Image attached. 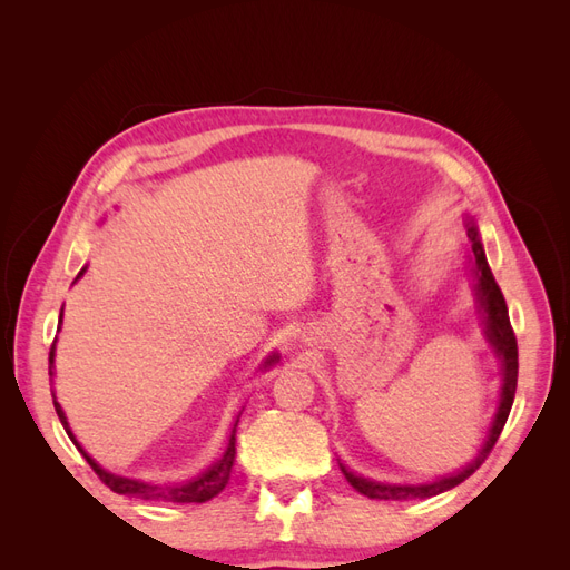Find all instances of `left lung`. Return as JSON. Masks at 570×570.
<instances>
[{"label": "left lung", "mask_w": 570, "mask_h": 570, "mask_svg": "<svg viewBox=\"0 0 570 570\" xmlns=\"http://www.w3.org/2000/svg\"><path fill=\"white\" fill-rule=\"evenodd\" d=\"M469 237L473 243V256H475L478 299H480L482 312H485V333H488V340L492 342V347L497 350V354L502 356V375H504L502 400H499V409H497V416H494V423L490 430V438L471 465H465V469L456 475L430 482V485H383V482L358 478L342 465V473L347 475L352 488L358 490L361 494H366L368 499H428V497H435L444 490L456 488L459 482L473 475L480 465L485 463V459L490 456L492 446L497 444L499 435H502L504 423L509 419V411H511L513 396H515V381H519V344H515V335H513V327L509 321V308H507L504 295H502V289H499L494 275L488 266V258H485V252H482V245L478 239V228L473 226V220H469Z\"/></svg>", "instance_id": "1"}]
</instances>
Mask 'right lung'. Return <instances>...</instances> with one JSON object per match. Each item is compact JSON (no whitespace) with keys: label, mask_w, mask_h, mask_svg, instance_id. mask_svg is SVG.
Wrapping results in <instances>:
<instances>
[{"label":"right lung","mask_w":570,"mask_h":570,"mask_svg":"<svg viewBox=\"0 0 570 570\" xmlns=\"http://www.w3.org/2000/svg\"><path fill=\"white\" fill-rule=\"evenodd\" d=\"M82 273V271H80ZM61 316H63V308H61ZM61 323V318H59ZM278 356H271L266 361V366H271L273 361ZM51 368H55V342H51V350H49V375H51ZM51 400H55V409H57V416L61 421V425L66 428L68 438H73L71 428H68L66 423V416L63 411L57 402L55 392H51ZM237 428V423H235ZM235 428H233V435L228 440V450L226 454L220 456V461H216L209 471L202 473L199 478L185 482V485H149V482H142V480H130V478H120V475H114V473H107L105 469H99V465L85 454L82 446L76 442V446L80 450V454L85 456V461H88L92 465V471L99 475V480L105 482V485L109 490H114L116 494H128V497H140V499H157V502H170V504H204L209 502L212 497H216L223 488L228 485V478H230V469H233V461H235Z\"/></svg>","instance_id":"1"}]
</instances>
